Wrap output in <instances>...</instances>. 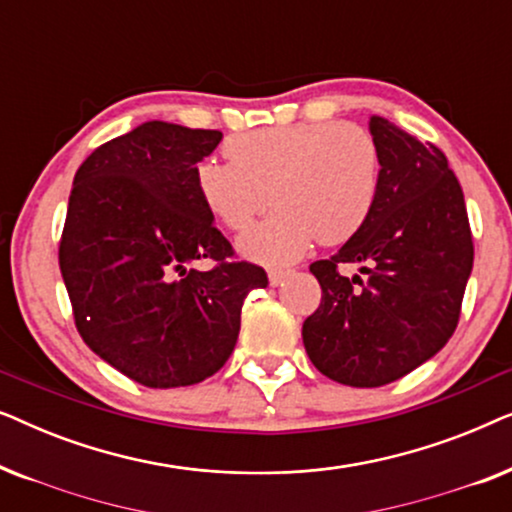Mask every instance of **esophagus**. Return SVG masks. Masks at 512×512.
I'll return each instance as SVG.
<instances>
[{
    "instance_id": "obj_1",
    "label": "esophagus",
    "mask_w": 512,
    "mask_h": 512,
    "mask_svg": "<svg viewBox=\"0 0 512 512\" xmlns=\"http://www.w3.org/2000/svg\"><path fill=\"white\" fill-rule=\"evenodd\" d=\"M289 275H291V270H270V272H268L270 286H279Z\"/></svg>"
}]
</instances>
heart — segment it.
<instances>
[{"instance_id": "1", "label": "heart", "mask_w": 512, "mask_h": 512, "mask_svg": "<svg viewBox=\"0 0 512 512\" xmlns=\"http://www.w3.org/2000/svg\"><path fill=\"white\" fill-rule=\"evenodd\" d=\"M216 158L195 167L202 205L221 226L242 233L256 216L277 209L242 235V256L291 263L319 240L347 242L363 228L380 191V149L361 125L324 121L237 132Z\"/></svg>"}]
</instances>
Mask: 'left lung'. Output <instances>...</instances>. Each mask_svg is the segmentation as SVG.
<instances>
[{
	"instance_id": "1",
	"label": "left lung",
	"mask_w": 512,
	"mask_h": 512,
	"mask_svg": "<svg viewBox=\"0 0 512 512\" xmlns=\"http://www.w3.org/2000/svg\"><path fill=\"white\" fill-rule=\"evenodd\" d=\"M380 191L368 221L331 258L314 261L321 305L303 324L319 373L349 387H382L422 366L459 324L473 270L464 193L445 153L370 118ZM362 265L361 280L339 275Z\"/></svg>"
}]
</instances>
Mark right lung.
Wrapping results in <instances>:
<instances>
[{
  "instance_id": "obj_1",
  "label": "right lung",
  "mask_w": 512,
  "mask_h": 512,
  "mask_svg": "<svg viewBox=\"0 0 512 512\" xmlns=\"http://www.w3.org/2000/svg\"><path fill=\"white\" fill-rule=\"evenodd\" d=\"M219 130L149 121L97 146L76 170L60 240L74 321L93 352L151 389L198 384L233 354L244 298L268 286L195 188ZM214 260L198 271V260Z\"/></svg>"
}]
</instances>
